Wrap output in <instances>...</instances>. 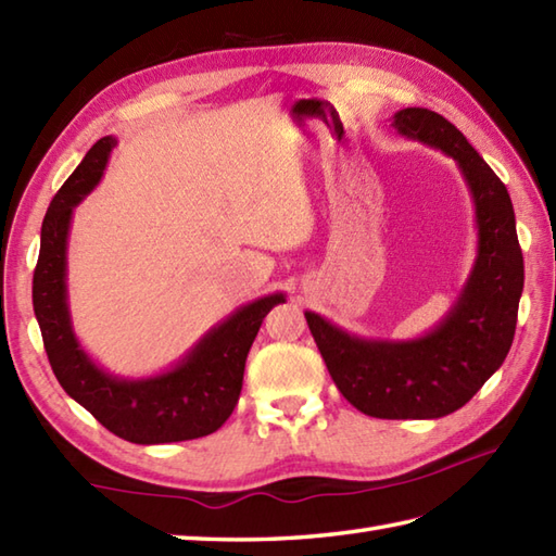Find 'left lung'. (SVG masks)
Listing matches in <instances>:
<instances>
[{"mask_svg":"<svg viewBox=\"0 0 556 556\" xmlns=\"http://www.w3.org/2000/svg\"><path fill=\"white\" fill-rule=\"evenodd\" d=\"M392 128L444 152L464 176L478 229L466 285L442 320L416 339L358 337L313 311L305 320L349 404L372 418L430 420L468 404L504 363L523 293V255L509 191L454 124L406 108L392 116Z\"/></svg>","mask_w":556,"mask_h":556,"instance_id":"obj_1","label":"left lung"}]
</instances>
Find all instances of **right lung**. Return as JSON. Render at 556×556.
Returning a JSON list of instances; mask_svg holds the SVG:
<instances>
[{
  "mask_svg": "<svg viewBox=\"0 0 556 556\" xmlns=\"http://www.w3.org/2000/svg\"><path fill=\"white\" fill-rule=\"evenodd\" d=\"M114 146V136L100 138L52 198L33 275V311L59 384L110 432L134 444L198 440L231 416L257 329L287 296L277 291L241 305L210 327L172 368L155 375H112L92 361L71 323L66 248L74 210L100 184Z\"/></svg>",
  "mask_w": 556,
  "mask_h": 556,
  "instance_id": "right-lung-1",
  "label": "right lung"
}]
</instances>
